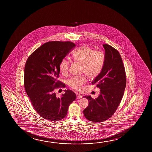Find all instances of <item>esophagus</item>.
Segmentation results:
<instances>
[{"label": "esophagus", "instance_id": "34e87169", "mask_svg": "<svg viewBox=\"0 0 152 152\" xmlns=\"http://www.w3.org/2000/svg\"><path fill=\"white\" fill-rule=\"evenodd\" d=\"M76 96H77V99H81L82 98V96L80 95V94H76Z\"/></svg>", "mask_w": 152, "mask_h": 152}]
</instances>
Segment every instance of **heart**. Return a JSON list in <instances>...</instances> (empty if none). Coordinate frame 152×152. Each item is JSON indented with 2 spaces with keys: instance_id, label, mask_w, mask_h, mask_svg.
<instances>
[{
  "instance_id": "heart-1",
  "label": "heart",
  "mask_w": 152,
  "mask_h": 152,
  "mask_svg": "<svg viewBox=\"0 0 152 152\" xmlns=\"http://www.w3.org/2000/svg\"><path fill=\"white\" fill-rule=\"evenodd\" d=\"M74 60L82 64V72L90 78L96 77L102 71L105 62V54L101 50H95L89 46H83L75 50L73 54ZM70 62L63 58L59 64V71L63 75L69 73ZM85 76L72 77L67 81L68 85L75 90H79L86 83Z\"/></svg>"
}]
</instances>
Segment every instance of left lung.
<instances>
[{
    "label": "left lung",
    "mask_w": 152,
    "mask_h": 152,
    "mask_svg": "<svg viewBox=\"0 0 152 152\" xmlns=\"http://www.w3.org/2000/svg\"><path fill=\"white\" fill-rule=\"evenodd\" d=\"M105 49V62L101 73L92 82L97 83L100 94L94 99L85 96L89 105L83 110L88 120L93 123L106 121L114 114L123 98L126 78L125 67L118 51L107 44L103 45Z\"/></svg>",
    "instance_id": "left-lung-1"
}]
</instances>
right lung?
Listing matches in <instances>:
<instances>
[{
    "label": "right lung",
    "instance_id": "right-lung-1",
    "mask_svg": "<svg viewBox=\"0 0 152 152\" xmlns=\"http://www.w3.org/2000/svg\"><path fill=\"white\" fill-rule=\"evenodd\" d=\"M75 44L49 42L43 44L28 58L24 69V87L32 105L40 116L49 121H61L66 116L69 106L76 95L71 90L57 97L54 89L65 87L57 81L59 64Z\"/></svg>",
    "mask_w": 152,
    "mask_h": 152
}]
</instances>
